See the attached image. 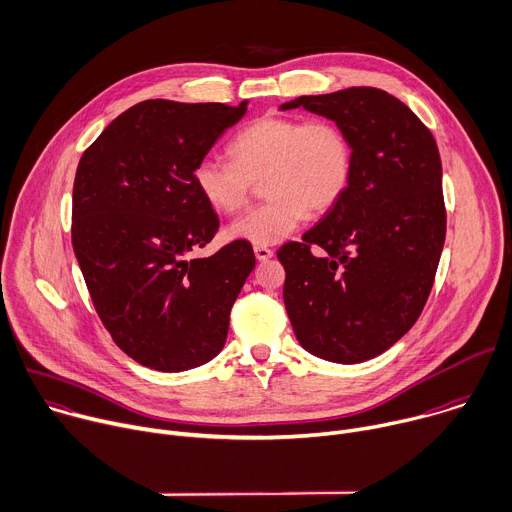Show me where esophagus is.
Listing matches in <instances>:
<instances>
[{
  "label": "esophagus",
  "instance_id": "obj_1",
  "mask_svg": "<svg viewBox=\"0 0 512 512\" xmlns=\"http://www.w3.org/2000/svg\"><path fill=\"white\" fill-rule=\"evenodd\" d=\"M254 256H256V260L266 262V260H270L274 256V250H270L266 246H254Z\"/></svg>",
  "mask_w": 512,
  "mask_h": 512
}]
</instances>
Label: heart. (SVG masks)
I'll use <instances>...</instances> for the list:
<instances>
[{"label": "heart", "instance_id": "1", "mask_svg": "<svg viewBox=\"0 0 512 512\" xmlns=\"http://www.w3.org/2000/svg\"><path fill=\"white\" fill-rule=\"evenodd\" d=\"M230 161L208 155L193 167V185L208 206L240 212L250 181L262 179V206L230 224L232 240L274 246L311 214H325L345 195L355 165L349 133L333 121L306 123L294 117H260L228 147Z\"/></svg>", "mask_w": 512, "mask_h": 512}]
</instances>
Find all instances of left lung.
<instances>
[{"label": "left lung", "instance_id": "1", "mask_svg": "<svg viewBox=\"0 0 512 512\" xmlns=\"http://www.w3.org/2000/svg\"><path fill=\"white\" fill-rule=\"evenodd\" d=\"M290 109L341 125L355 165L337 206L278 250L284 306L304 351L361 363L414 327L432 290L446 238L440 153L424 123L379 88L298 96L280 105ZM311 245L326 252L315 257Z\"/></svg>", "mask_w": 512, "mask_h": 512}]
</instances>
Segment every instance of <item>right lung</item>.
<instances>
[{"instance_id": "right-lung-1", "label": "right lung", "mask_w": 512, "mask_h": 512, "mask_svg": "<svg viewBox=\"0 0 512 512\" xmlns=\"http://www.w3.org/2000/svg\"><path fill=\"white\" fill-rule=\"evenodd\" d=\"M220 102L143 100L84 151L72 191V246L94 309L137 363L179 373L212 361L254 270L248 242L208 258L220 220L193 167L246 115Z\"/></svg>"}]
</instances>
